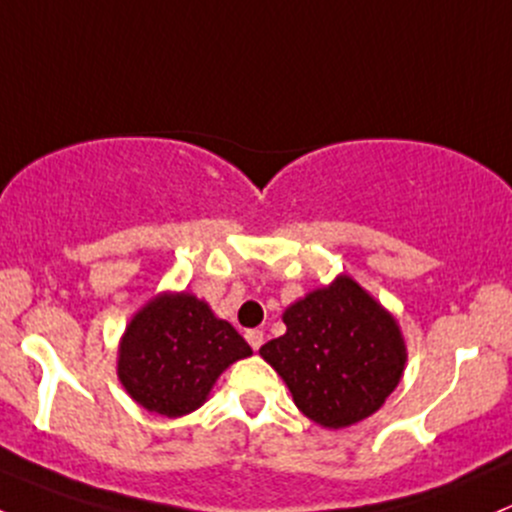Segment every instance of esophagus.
Instances as JSON below:
<instances>
[{
	"instance_id": "34e87169",
	"label": "esophagus",
	"mask_w": 512,
	"mask_h": 512,
	"mask_svg": "<svg viewBox=\"0 0 512 512\" xmlns=\"http://www.w3.org/2000/svg\"><path fill=\"white\" fill-rule=\"evenodd\" d=\"M245 340L250 342L252 350L257 352V350H260V347H262V342H265V333H262V330H247Z\"/></svg>"
}]
</instances>
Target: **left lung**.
Instances as JSON below:
<instances>
[{"label": "left lung", "instance_id": "obj_1", "mask_svg": "<svg viewBox=\"0 0 512 512\" xmlns=\"http://www.w3.org/2000/svg\"><path fill=\"white\" fill-rule=\"evenodd\" d=\"M286 333L260 347L296 408L323 428H347L379 411L406 369L396 318L340 274L284 311Z\"/></svg>", "mask_w": 512, "mask_h": 512}]
</instances>
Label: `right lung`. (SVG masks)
<instances>
[{
	"mask_svg": "<svg viewBox=\"0 0 512 512\" xmlns=\"http://www.w3.org/2000/svg\"><path fill=\"white\" fill-rule=\"evenodd\" d=\"M238 330L194 294H160L126 325L119 381L145 411L179 418L204 406L233 362L250 357Z\"/></svg>",
	"mask_w": 512,
	"mask_h": 512,
	"instance_id": "obj_1",
	"label": "right lung"
}]
</instances>
